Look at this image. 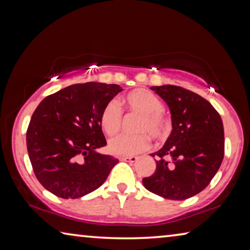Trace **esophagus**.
Wrapping results in <instances>:
<instances>
[{
    "mask_svg": "<svg viewBox=\"0 0 250 250\" xmlns=\"http://www.w3.org/2000/svg\"><path fill=\"white\" fill-rule=\"evenodd\" d=\"M121 161H125V162H130V163H134L135 161L138 160L137 156H122L120 158Z\"/></svg>",
    "mask_w": 250,
    "mask_h": 250,
    "instance_id": "obj_1",
    "label": "esophagus"
}]
</instances>
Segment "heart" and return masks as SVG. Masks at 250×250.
I'll return each instance as SVG.
<instances>
[{
    "instance_id": "1",
    "label": "heart",
    "mask_w": 250,
    "mask_h": 250,
    "mask_svg": "<svg viewBox=\"0 0 250 250\" xmlns=\"http://www.w3.org/2000/svg\"><path fill=\"white\" fill-rule=\"evenodd\" d=\"M125 103L130 110L140 113L138 134L121 133L110 139L109 150L115 155H133L146 150L150 146V138L161 140L167 135V122L163 117V104L158 97L146 89H135L125 96ZM122 122V111L119 104L112 100L105 104L100 116L101 128L108 135L119 131Z\"/></svg>"
}]
</instances>
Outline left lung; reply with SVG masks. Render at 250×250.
Returning a JSON list of instances; mask_svg holds the SVG:
<instances>
[{
    "mask_svg": "<svg viewBox=\"0 0 250 250\" xmlns=\"http://www.w3.org/2000/svg\"><path fill=\"white\" fill-rule=\"evenodd\" d=\"M170 108L172 131L161 149L155 172L142 183L167 200L182 201L202 192L224 158L222 118L208 101L179 86L151 87Z\"/></svg>",
    "mask_w": 250,
    "mask_h": 250,
    "instance_id": "obj_1",
    "label": "left lung"
}]
</instances>
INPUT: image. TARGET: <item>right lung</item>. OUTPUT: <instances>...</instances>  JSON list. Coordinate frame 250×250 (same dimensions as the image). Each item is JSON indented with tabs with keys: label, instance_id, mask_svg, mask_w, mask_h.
<instances>
[{
	"label": "right lung",
	"instance_id": "1",
	"mask_svg": "<svg viewBox=\"0 0 250 250\" xmlns=\"http://www.w3.org/2000/svg\"><path fill=\"white\" fill-rule=\"evenodd\" d=\"M122 88L76 83L49 95L34 111L26 145L37 180L54 195L79 198L94 192L119 162L97 149L107 145L100 116Z\"/></svg>",
	"mask_w": 250,
	"mask_h": 250
}]
</instances>
